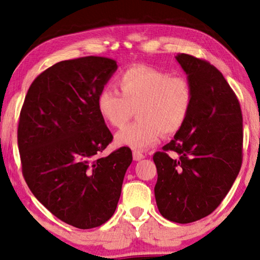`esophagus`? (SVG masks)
<instances>
[{"instance_id": "obj_1", "label": "esophagus", "mask_w": 260, "mask_h": 260, "mask_svg": "<svg viewBox=\"0 0 260 260\" xmlns=\"http://www.w3.org/2000/svg\"><path fill=\"white\" fill-rule=\"evenodd\" d=\"M144 158L143 153H141L140 151H133V159L134 160H141Z\"/></svg>"}]
</instances>
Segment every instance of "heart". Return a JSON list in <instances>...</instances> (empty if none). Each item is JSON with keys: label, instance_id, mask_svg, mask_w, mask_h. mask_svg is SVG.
<instances>
[{"label": "heart", "instance_id": "heart-1", "mask_svg": "<svg viewBox=\"0 0 260 260\" xmlns=\"http://www.w3.org/2000/svg\"><path fill=\"white\" fill-rule=\"evenodd\" d=\"M119 91L104 88L98 98L103 119L120 128L136 110L138 120L116 135L119 146L146 150L159 142L161 133L172 135L190 112L192 90L186 78L147 65H133L117 79Z\"/></svg>", "mask_w": 260, "mask_h": 260}]
</instances>
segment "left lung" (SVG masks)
<instances>
[{
    "label": "left lung",
    "mask_w": 260,
    "mask_h": 260,
    "mask_svg": "<svg viewBox=\"0 0 260 260\" xmlns=\"http://www.w3.org/2000/svg\"><path fill=\"white\" fill-rule=\"evenodd\" d=\"M175 59L187 74L192 104L174 139L153 155L155 197L162 217L189 223L212 213L234 183L242 165L243 125L239 101L217 68L187 54Z\"/></svg>",
    "instance_id": "left-lung-1"
}]
</instances>
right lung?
<instances>
[{
  "label": "right lung",
  "instance_id": "add662e5",
  "mask_svg": "<svg viewBox=\"0 0 260 260\" xmlns=\"http://www.w3.org/2000/svg\"><path fill=\"white\" fill-rule=\"evenodd\" d=\"M117 61L63 60L32 82L20 111L18 147L25 181L50 212L80 230L112 217L131 165L122 147L100 158L113 136L98 108Z\"/></svg>",
  "mask_w": 260,
  "mask_h": 260
}]
</instances>
